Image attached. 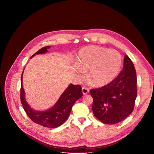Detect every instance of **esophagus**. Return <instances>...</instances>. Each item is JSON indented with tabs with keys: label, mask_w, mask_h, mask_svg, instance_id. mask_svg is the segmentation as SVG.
<instances>
[{
	"label": "esophagus",
	"mask_w": 154,
	"mask_h": 154,
	"mask_svg": "<svg viewBox=\"0 0 154 154\" xmlns=\"http://www.w3.org/2000/svg\"><path fill=\"white\" fill-rule=\"evenodd\" d=\"M89 90L88 88H86V87H83L82 88V93H83V95L88 94L89 93Z\"/></svg>",
	"instance_id": "obj_1"
}]
</instances>
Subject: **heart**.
<instances>
[{"label": "heart", "instance_id": "b5f03b06", "mask_svg": "<svg viewBox=\"0 0 154 154\" xmlns=\"http://www.w3.org/2000/svg\"><path fill=\"white\" fill-rule=\"evenodd\" d=\"M78 64L88 71V79L95 86H104L112 82L120 73L122 57L115 50L99 46H88L79 53ZM79 72L83 74L81 69Z\"/></svg>", "mask_w": 154, "mask_h": 154}]
</instances>
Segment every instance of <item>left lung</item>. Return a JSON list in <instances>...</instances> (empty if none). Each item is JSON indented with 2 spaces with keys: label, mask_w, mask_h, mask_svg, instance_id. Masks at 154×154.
I'll return each mask as SVG.
<instances>
[{
  "label": "left lung",
  "mask_w": 154,
  "mask_h": 154,
  "mask_svg": "<svg viewBox=\"0 0 154 154\" xmlns=\"http://www.w3.org/2000/svg\"><path fill=\"white\" fill-rule=\"evenodd\" d=\"M123 70L110 84L91 90L94 116L103 124H115L133 111L137 97V77L134 64L125 55Z\"/></svg>",
  "instance_id": "obj_1"
}]
</instances>
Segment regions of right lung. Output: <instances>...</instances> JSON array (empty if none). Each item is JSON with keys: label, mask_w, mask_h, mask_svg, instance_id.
Returning <instances> with one entry per match:
<instances>
[{"label": "right lung", "mask_w": 154, "mask_h": 154, "mask_svg": "<svg viewBox=\"0 0 154 154\" xmlns=\"http://www.w3.org/2000/svg\"><path fill=\"white\" fill-rule=\"evenodd\" d=\"M50 48V46H47L40 49L30 58L36 54L47 53ZM23 72L21 80L20 98L24 110L27 116L33 122L44 127L54 128L62 125L69 117L75 101L83 96L81 86L69 85L53 106L46 110H36L32 109L26 100L25 92L23 87Z\"/></svg>", "instance_id": "obj_1"}]
</instances>
